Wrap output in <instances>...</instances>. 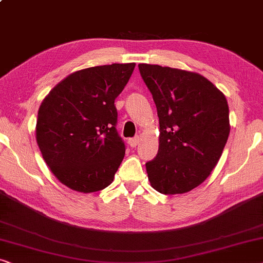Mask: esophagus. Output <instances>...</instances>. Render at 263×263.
Returning <instances> with one entry per match:
<instances>
[{
    "label": "esophagus",
    "mask_w": 263,
    "mask_h": 263,
    "mask_svg": "<svg viewBox=\"0 0 263 263\" xmlns=\"http://www.w3.org/2000/svg\"><path fill=\"white\" fill-rule=\"evenodd\" d=\"M139 142H140V137L136 136V137H133V138L128 139V145L132 147H136L139 144Z\"/></svg>",
    "instance_id": "1"
}]
</instances>
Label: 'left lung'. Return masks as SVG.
<instances>
[{
	"label": "left lung",
	"instance_id": "obj_1",
	"mask_svg": "<svg viewBox=\"0 0 263 263\" xmlns=\"http://www.w3.org/2000/svg\"><path fill=\"white\" fill-rule=\"evenodd\" d=\"M139 72L157 108L160 147L146 162L151 187L162 194H182L210 176L223 154L230 123L225 95L197 72L139 64Z\"/></svg>",
	"mask_w": 263,
	"mask_h": 263
}]
</instances>
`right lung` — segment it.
Returning <instances> with one entry per match:
<instances>
[{"instance_id":"right-lung-1","label":"right lung","mask_w":263,"mask_h":263,"mask_svg":"<svg viewBox=\"0 0 263 263\" xmlns=\"http://www.w3.org/2000/svg\"><path fill=\"white\" fill-rule=\"evenodd\" d=\"M135 66L114 63L72 72L43 100L36 143L51 172L66 187L91 193L112 183L125 156L114 101Z\"/></svg>"}]
</instances>
